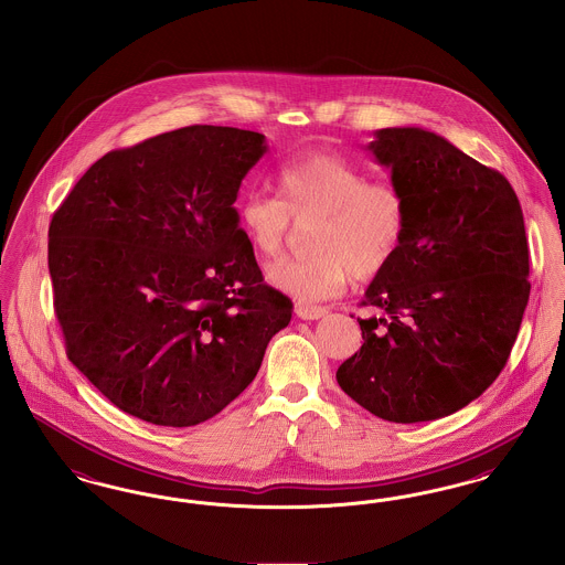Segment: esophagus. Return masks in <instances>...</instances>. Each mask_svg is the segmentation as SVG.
Here are the masks:
<instances>
[{
	"label": "esophagus",
	"mask_w": 565,
	"mask_h": 565,
	"mask_svg": "<svg viewBox=\"0 0 565 565\" xmlns=\"http://www.w3.org/2000/svg\"><path fill=\"white\" fill-rule=\"evenodd\" d=\"M295 315L301 320H319L327 315V308L299 301V303H295Z\"/></svg>",
	"instance_id": "1"
}]
</instances>
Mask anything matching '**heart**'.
Here are the masks:
<instances>
[{"mask_svg": "<svg viewBox=\"0 0 565 565\" xmlns=\"http://www.w3.org/2000/svg\"><path fill=\"white\" fill-rule=\"evenodd\" d=\"M278 198L246 192L236 213L250 246L278 255L291 217L319 220L310 232V255L285 257L266 268L278 291L299 301L342 294L348 280H369L393 264L405 238V198L391 181L365 171L329 149H306L287 158L274 174Z\"/></svg>", "mask_w": 565, "mask_h": 565, "instance_id": "obj_1", "label": "heart"}]
</instances>
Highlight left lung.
<instances>
[{"mask_svg":"<svg viewBox=\"0 0 565 565\" xmlns=\"http://www.w3.org/2000/svg\"><path fill=\"white\" fill-rule=\"evenodd\" d=\"M405 198L393 264L365 291L382 317L359 319L363 345L335 377L373 416H449L507 365L530 299V250L515 190L439 135L375 130L367 146Z\"/></svg>","mask_w":565,"mask_h":565,"instance_id":"obj_1","label":"left lung"}]
</instances>
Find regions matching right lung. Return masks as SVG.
Instances as JSON below:
<instances>
[{"label": "right lung", "instance_id": "obj_1", "mask_svg": "<svg viewBox=\"0 0 565 565\" xmlns=\"http://www.w3.org/2000/svg\"><path fill=\"white\" fill-rule=\"evenodd\" d=\"M266 151L253 130L185 126L105 153L52 215L67 356L126 414L174 428L217 416L289 324L234 209Z\"/></svg>", "mask_w": 565, "mask_h": 565}]
</instances>
